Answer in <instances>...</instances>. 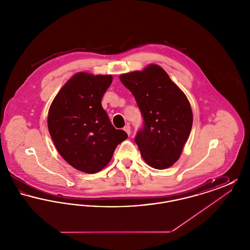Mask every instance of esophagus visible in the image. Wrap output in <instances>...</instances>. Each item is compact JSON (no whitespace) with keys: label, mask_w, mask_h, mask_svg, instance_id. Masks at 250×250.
Returning a JSON list of instances; mask_svg holds the SVG:
<instances>
[{"label":"esophagus","mask_w":250,"mask_h":250,"mask_svg":"<svg viewBox=\"0 0 250 250\" xmlns=\"http://www.w3.org/2000/svg\"><path fill=\"white\" fill-rule=\"evenodd\" d=\"M124 130L125 131V132L127 133V135L129 136L131 133V128L130 126H129V125H126L124 127Z\"/></svg>","instance_id":"obj_1"}]
</instances>
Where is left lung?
Here are the masks:
<instances>
[{
	"instance_id": "8db88e82",
	"label": "left lung",
	"mask_w": 250,
	"mask_h": 250,
	"mask_svg": "<svg viewBox=\"0 0 250 250\" xmlns=\"http://www.w3.org/2000/svg\"><path fill=\"white\" fill-rule=\"evenodd\" d=\"M135 96L144 119L135 142L143 160L156 169L172 166L182 154L193 123L189 101L159 65L120 76Z\"/></svg>"
}]
</instances>
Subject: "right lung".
Segmentation results:
<instances>
[{"label":"right lung","instance_id":"1","mask_svg":"<svg viewBox=\"0 0 250 250\" xmlns=\"http://www.w3.org/2000/svg\"><path fill=\"white\" fill-rule=\"evenodd\" d=\"M111 75L79 72L54 97L48 114L50 137L62 157L85 173H96L111 160L115 148L127 139L116 129L101 100Z\"/></svg>","mask_w":250,"mask_h":250}]
</instances>
